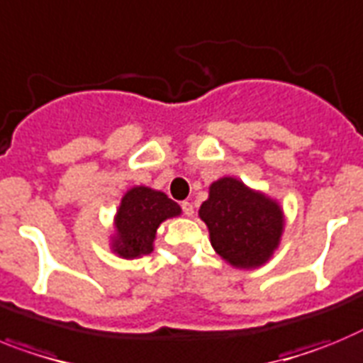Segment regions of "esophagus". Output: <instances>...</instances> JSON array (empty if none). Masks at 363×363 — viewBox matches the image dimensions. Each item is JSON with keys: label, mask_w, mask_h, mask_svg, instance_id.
Returning a JSON list of instances; mask_svg holds the SVG:
<instances>
[{"label": "esophagus", "mask_w": 363, "mask_h": 363, "mask_svg": "<svg viewBox=\"0 0 363 363\" xmlns=\"http://www.w3.org/2000/svg\"><path fill=\"white\" fill-rule=\"evenodd\" d=\"M181 208H182V212H184V216H188V217L194 216V204L191 203H188V201H182Z\"/></svg>", "instance_id": "1"}]
</instances>
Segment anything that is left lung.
I'll list each match as a JSON object with an SVG mask.
<instances>
[{"label": "left lung", "instance_id": "8db88e82", "mask_svg": "<svg viewBox=\"0 0 363 363\" xmlns=\"http://www.w3.org/2000/svg\"><path fill=\"white\" fill-rule=\"evenodd\" d=\"M199 216L210 230L212 247L234 267L250 269L263 264L281 238L279 206L264 195L250 191L238 179L213 182Z\"/></svg>", "mask_w": 363, "mask_h": 363}]
</instances>
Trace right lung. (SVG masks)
Masks as SVG:
<instances>
[{"instance_id": "1", "label": "right lung", "mask_w": 363, "mask_h": 363, "mask_svg": "<svg viewBox=\"0 0 363 363\" xmlns=\"http://www.w3.org/2000/svg\"><path fill=\"white\" fill-rule=\"evenodd\" d=\"M179 213V204L162 191L144 186L129 190L116 213L118 238L115 241V252L122 257L146 256L153 250V239L160 223Z\"/></svg>"}]
</instances>
